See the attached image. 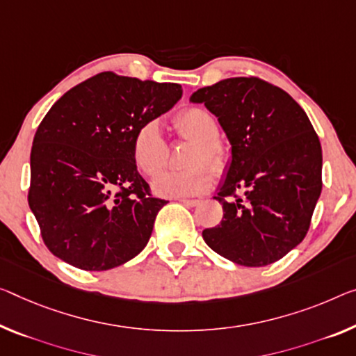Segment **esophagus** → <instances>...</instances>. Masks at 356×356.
<instances>
[{
	"instance_id": "esophagus-1",
	"label": "esophagus",
	"mask_w": 356,
	"mask_h": 356,
	"mask_svg": "<svg viewBox=\"0 0 356 356\" xmlns=\"http://www.w3.org/2000/svg\"><path fill=\"white\" fill-rule=\"evenodd\" d=\"M179 202H181V204L186 207H197L200 204V200H197V199H179Z\"/></svg>"
}]
</instances>
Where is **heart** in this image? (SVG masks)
Wrapping results in <instances>:
<instances>
[{
	"mask_svg": "<svg viewBox=\"0 0 356 356\" xmlns=\"http://www.w3.org/2000/svg\"><path fill=\"white\" fill-rule=\"evenodd\" d=\"M173 127L181 138L194 141L195 147L191 154L189 165H195L184 172H165L154 179L152 189L162 197H191L204 194L210 189L211 172L220 173L226 165V149L220 143V125L216 118L204 108H188L179 111L173 119ZM134 161L141 173L154 177L165 167L168 146L161 132L159 124L149 121L136 130L132 143Z\"/></svg>",
	"mask_w": 356,
	"mask_h": 356,
	"instance_id": "b5f03b06",
	"label": "heart"
}]
</instances>
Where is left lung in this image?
Listing matches in <instances>:
<instances>
[{"label":"left lung","instance_id":"8db88e82","mask_svg":"<svg viewBox=\"0 0 356 356\" xmlns=\"http://www.w3.org/2000/svg\"><path fill=\"white\" fill-rule=\"evenodd\" d=\"M189 100L215 114L231 143L213 197L222 220L202 232L205 243L238 266L282 259L304 240L321 194V145L307 114L280 87L253 76L202 87Z\"/></svg>","mask_w":356,"mask_h":356}]
</instances>
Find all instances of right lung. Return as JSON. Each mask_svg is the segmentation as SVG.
Wrapping results in <instances>:
<instances>
[{
  "instance_id": "1",
  "label": "right lung",
  "mask_w": 356,
  "mask_h": 356,
  "mask_svg": "<svg viewBox=\"0 0 356 356\" xmlns=\"http://www.w3.org/2000/svg\"><path fill=\"white\" fill-rule=\"evenodd\" d=\"M179 84L105 71L54 103L30 156L29 205L54 256L83 270H108L146 247L157 213L136 170L134 136L172 109Z\"/></svg>"
}]
</instances>
